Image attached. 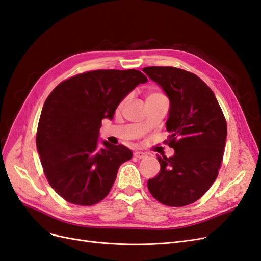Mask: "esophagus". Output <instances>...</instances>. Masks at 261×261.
Instances as JSON below:
<instances>
[{
    "label": "esophagus",
    "mask_w": 261,
    "mask_h": 261,
    "mask_svg": "<svg viewBox=\"0 0 261 261\" xmlns=\"http://www.w3.org/2000/svg\"><path fill=\"white\" fill-rule=\"evenodd\" d=\"M134 156L137 158V159H146V158H147L148 155H147V153H145V152L135 151V152H134Z\"/></svg>",
    "instance_id": "esophagus-1"
}]
</instances>
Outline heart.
Masks as SVG:
<instances>
[{
    "label": "heart",
    "mask_w": 261,
    "mask_h": 261,
    "mask_svg": "<svg viewBox=\"0 0 261 261\" xmlns=\"http://www.w3.org/2000/svg\"><path fill=\"white\" fill-rule=\"evenodd\" d=\"M156 97H163V94L161 92H158V91H151V92H149L147 94L146 100L147 99H151V98H156Z\"/></svg>",
    "instance_id": "heart-1"
}]
</instances>
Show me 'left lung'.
<instances>
[{"label": "left lung", "instance_id": "1", "mask_svg": "<svg viewBox=\"0 0 261 261\" xmlns=\"http://www.w3.org/2000/svg\"><path fill=\"white\" fill-rule=\"evenodd\" d=\"M143 72L159 84L170 99L164 143L173 156L158 155L159 174L148 180L150 194L169 207L198 200L218 177L227 125L215 93L200 78L172 66H149Z\"/></svg>", "mask_w": 261, "mask_h": 261}]
</instances>
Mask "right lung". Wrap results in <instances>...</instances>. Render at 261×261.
Segmentation results:
<instances>
[{
	"mask_svg": "<svg viewBox=\"0 0 261 261\" xmlns=\"http://www.w3.org/2000/svg\"><path fill=\"white\" fill-rule=\"evenodd\" d=\"M147 77L137 69H96L60 83L46 98L36 144L44 175L63 199L92 206L103 200L118 168L133 152L103 141L101 121L112 120L120 102Z\"/></svg>",
	"mask_w": 261,
	"mask_h": 261,
	"instance_id": "1",
	"label": "right lung"
}]
</instances>
